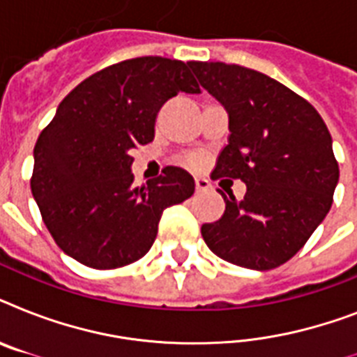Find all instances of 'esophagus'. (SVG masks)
<instances>
[{
	"mask_svg": "<svg viewBox=\"0 0 357 357\" xmlns=\"http://www.w3.org/2000/svg\"><path fill=\"white\" fill-rule=\"evenodd\" d=\"M195 183H196V190H200V192L202 190H209V187H211V185H209V181H207L204 176H196Z\"/></svg>",
	"mask_w": 357,
	"mask_h": 357,
	"instance_id": "obj_1",
	"label": "esophagus"
}]
</instances>
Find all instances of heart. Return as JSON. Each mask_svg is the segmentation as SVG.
I'll return each mask as SVG.
<instances>
[{"mask_svg":"<svg viewBox=\"0 0 357 357\" xmlns=\"http://www.w3.org/2000/svg\"><path fill=\"white\" fill-rule=\"evenodd\" d=\"M198 161H200V159H198V157H195V159H192V161H190V162H192V165H196V162H198Z\"/></svg>","mask_w":357,"mask_h":357,"instance_id":"b5f03b06","label":"heart"}]
</instances>
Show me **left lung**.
I'll list each match as a JSON object with an SVG mask.
<instances>
[{
  "mask_svg": "<svg viewBox=\"0 0 357 357\" xmlns=\"http://www.w3.org/2000/svg\"><path fill=\"white\" fill-rule=\"evenodd\" d=\"M229 116L213 178L241 179L243 200L220 192L222 218L202 226L220 259L252 271L289 261L324 220L339 181L332 135L317 109L268 75L238 64L192 63Z\"/></svg>",
  "mask_w": 357,
  "mask_h": 357,
  "instance_id": "8db88e82",
  "label": "left lung"
}]
</instances>
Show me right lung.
<instances>
[{
    "label": "right lung",
    "mask_w": 357,
    "mask_h": 357,
    "mask_svg": "<svg viewBox=\"0 0 357 357\" xmlns=\"http://www.w3.org/2000/svg\"><path fill=\"white\" fill-rule=\"evenodd\" d=\"M190 63L139 57L96 72L75 86L36 140L31 192L64 254L92 268L140 259L155 241L162 211L195 192L187 170L135 187L131 150L155 135L159 109L200 94Z\"/></svg>",
    "instance_id": "add662e5"
}]
</instances>
